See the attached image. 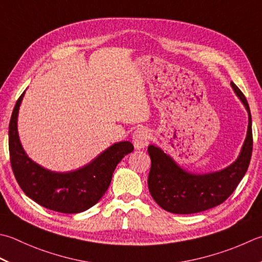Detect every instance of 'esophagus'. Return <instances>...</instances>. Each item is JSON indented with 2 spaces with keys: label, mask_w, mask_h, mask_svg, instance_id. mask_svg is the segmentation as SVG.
Instances as JSON below:
<instances>
[{
  "label": "esophagus",
  "mask_w": 262,
  "mask_h": 262,
  "mask_svg": "<svg viewBox=\"0 0 262 262\" xmlns=\"http://www.w3.org/2000/svg\"><path fill=\"white\" fill-rule=\"evenodd\" d=\"M150 137L148 134V130L146 128H138L135 130L134 134H133V143H134V146L138 150L141 148H144V146L147 144V140Z\"/></svg>",
  "instance_id": "obj_1"
}]
</instances>
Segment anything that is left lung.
<instances>
[{
    "label": "left lung",
    "instance_id": "obj_1",
    "mask_svg": "<svg viewBox=\"0 0 262 262\" xmlns=\"http://www.w3.org/2000/svg\"><path fill=\"white\" fill-rule=\"evenodd\" d=\"M232 87L249 112L248 135L238 159L222 171L193 175L179 168L161 148L148 145L151 169L147 185L152 198L166 211L188 214L204 211L226 201L247 172L253 148L252 119L247 99L233 81Z\"/></svg>",
    "mask_w": 262,
    "mask_h": 262
}]
</instances>
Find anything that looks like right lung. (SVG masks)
<instances>
[{"label": "right lung", "instance_id": "obj_1", "mask_svg": "<svg viewBox=\"0 0 262 262\" xmlns=\"http://www.w3.org/2000/svg\"><path fill=\"white\" fill-rule=\"evenodd\" d=\"M14 105L9 124V153L12 171L24 193L39 206L62 213H78L99 202L109 187L118 163L134 146L120 142L104 151L89 166L71 172H53L30 160L23 150L17 132L19 105Z\"/></svg>", "mask_w": 262, "mask_h": 262}]
</instances>
